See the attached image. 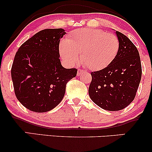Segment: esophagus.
Here are the masks:
<instances>
[{
  "instance_id": "obj_1",
  "label": "esophagus",
  "mask_w": 152,
  "mask_h": 152,
  "mask_svg": "<svg viewBox=\"0 0 152 152\" xmlns=\"http://www.w3.org/2000/svg\"><path fill=\"white\" fill-rule=\"evenodd\" d=\"M83 71L81 70V69H79V70H78V71H77V76H81V74H83Z\"/></svg>"
}]
</instances>
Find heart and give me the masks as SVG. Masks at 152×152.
Masks as SVG:
<instances>
[{"label": "heart", "mask_w": 152, "mask_h": 152, "mask_svg": "<svg viewBox=\"0 0 152 152\" xmlns=\"http://www.w3.org/2000/svg\"><path fill=\"white\" fill-rule=\"evenodd\" d=\"M119 50L118 38L102 30L81 28L74 31L59 45V52L68 65H74L81 59L91 71H100L111 64Z\"/></svg>", "instance_id": "1"}]
</instances>
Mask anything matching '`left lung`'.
<instances>
[{
    "label": "left lung",
    "mask_w": 152,
    "mask_h": 152,
    "mask_svg": "<svg viewBox=\"0 0 152 152\" xmlns=\"http://www.w3.org/2000/svg\"><path fill=\"white\" fill-rule=\"evenodd\" d=\"M119 50L107 67L92 72L88 88L91 99L107 111H119L129 105L136 96L142 78L139 53L134 43L116 31Z\"/></svg>",
    "instance_id": "left-lung-1"
}]
</instances>
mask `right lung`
Instances as JSON below:
<instances>
[{
	"instance_id": "right-lung-1",
	"label": "right lung",
	"mask_w": 152,
	"mask_h": 152,
	"mask_svg": "<svg viewBox=\"0 0 152 152\" xmlns=\"http://www.w3.org/2000/svg\"><path fill=\"white\" fill-rule=\"evenodd\" d=\"M64 29H44L23 43L16 52L11 77L16 98L26 109L43 113L61 102L68 81L77 69L63 67L59 59Z\"/></svg>"
}]
</instances>
